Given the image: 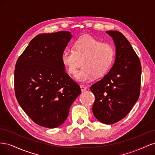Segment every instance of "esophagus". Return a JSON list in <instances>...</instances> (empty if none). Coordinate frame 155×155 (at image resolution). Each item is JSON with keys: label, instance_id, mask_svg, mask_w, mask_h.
I'll list each match as a JSON object with an SVG mask.
<instances>
[{"label": "esophagus", "instance_id": "34e87169", "mask_svg": "<svg viewBox=\"0 0 155 155\" xmlns=\"http://www.w3.org/2000/svg\"><path fill=\"white\" fill-rule=\"evenodd\" d=\"M80 87H81V90L82 92H84V91H85L87 90V87L85 85H81L80 86Z\"/></svg>", "mask_w": 155, "mask_h": 155}]
</instances>
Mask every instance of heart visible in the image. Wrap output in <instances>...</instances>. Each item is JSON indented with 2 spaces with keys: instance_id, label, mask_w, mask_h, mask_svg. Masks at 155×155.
Segmentation results:
<instances>
[{
  "instance_id": "heart-1",
  "label": "heart",
  "mask_w": 155,
  "mask_h": 155,
  "mask_svg": "<svg viewBox=\"0 0 155 155\" xmlns=\"http://www.w3.org/2000/svg\"><path fill=\"white\" fill-rule=\"evenodd\" d=\"M115 58V50L109 43H104L89 35H85L74 42L72 49H66L61 61L68 72L75 75L79 67L77 79L89 82L96 77L104 76L110 69Z\"/></svg>"
}]
</instances>
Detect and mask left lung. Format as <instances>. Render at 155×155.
Instances as JSON below:
<instances>
[{
  "mask_svg": "<svg viewBox=\"0 0 155 155\" xmlns=\"http://www.w3.org/2000/svg\"><path fill=\"white\" fill-rule=\"evenodd\" d=\"M113 40V66L100 81L91 87L95 96L93 114L100 122L112 124L128 114L140 92L142 68L140 59L126 37L118 31H107Z\"/></svg>",
  "mask_w": 155,
  "mask_h": 155,
  "instance_id": "8db88e82",
  "label": "left lung"
}]
</instances>
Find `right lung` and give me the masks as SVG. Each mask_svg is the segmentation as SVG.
<instances>
[{
	"label": "right lung",
	"instance_id": "obj_1",
	"mask_svg": "<svg viewBox=\"0 0 155 155\" xmlns=\"http://www.w3.org/2000/svg\"><path fill=\"white\" fill-rule=\"evenodd\" d=\"M72 37L71 33L64 31L37 35L15 64L17 100L30 118L44 127L63 124L81 92L65 72L61 61Z\"/></svg>",
	"mask_w": 155,
	"mask_h": 155
}]
</instances>
